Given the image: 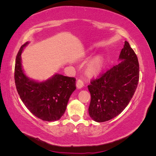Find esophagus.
<instances>
[{
    "label": "esophagus",
    "instance_id": "34e87169",
    "mask_svg": "<svg viewBox=\"0 0 156 156\" xmlns=\"http://www.w3.org/2000/svg\"><path fill=\"white\" fill-rule=\"evenodd\" d=\"M76 86L78 88H81L84 87V83L81 79H78L76 83Z\"/></svg>",
    "mask_w": 156,
    "mask_h": 156
}]
</instances>
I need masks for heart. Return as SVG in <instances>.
<instances>
[{
    "label": "heart",
    "mask_w": 156,
    "mask_h": 156,
    "mask_svg": "<svg viewBox=\"0 0 156 156\" xmlns=\"http://www.w3.org/2000/svg\"><path fill=\"white\" fill-rule=\"evenodd\" d=\"M103 68V62L100 58H95L88 63L87 65V72L92 75H96L101 72Z\"/></svg>",
    "instance_id": "obj_1"
}]
</instances>
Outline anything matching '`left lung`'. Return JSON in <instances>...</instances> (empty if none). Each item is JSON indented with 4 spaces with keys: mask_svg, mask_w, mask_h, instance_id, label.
Returning <instances> with one entry per match:
<instances>
[{
    "mask_svg": "<svg viewBox=\"0 0 156 156\" xmlns=\"http://www.w3.org/2000/svg\"><path fill=\"white\" fill-rule=\"evenodd\" d=\"M121 62L93 79L88 86L91 95L89 115L97 122L114 119L129 104L139 80V65L134 51L125 41Z\"/></svg>",
    "mask_w": 156,
    "mask_h": 156,
    "instance_id": "8db88e82",
    "label": "left lung"
}]
</instances>
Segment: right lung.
<instances>
[{
	"label": "right lung",
	"instance_id": "1",
	"mask_svg": "<svg viewBox=\"0 0 156 156\" xmlns=\"http://www.w3.org/2000/svg\"><path fill=\"white\" fill-rule=\"evenodd\" d=\"M29 43L21 47L16 56L14 79L17 91L24 105L35 116L48 122L58 120L64 114L69 97L76 89V79L58 73L42 82L28 77L22 68L21 55Z\"/></svg>",
	"mask_w": 156,
	"mask_h": 156
}]
</instances>
